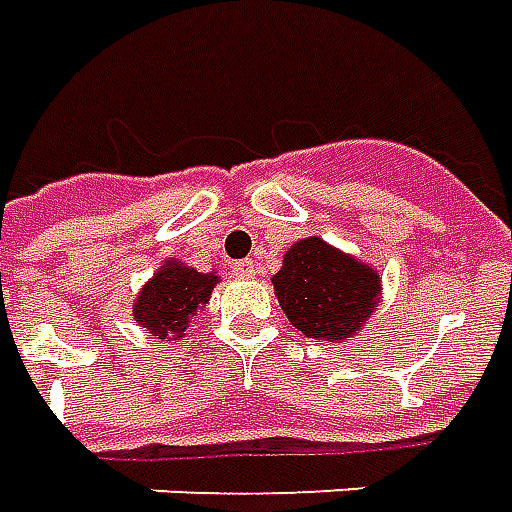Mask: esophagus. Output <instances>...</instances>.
<instances>
[{
	"mask_svg": "<svg viewBox=\"0 0 512 512\" xmlns=\"http://www.w3.org/2000/svg\"><path fill=\"white\" fill-rule=\"evenodd\" d=\"M231 270H234L237 278H253L256 275V264L250 262V259H242V262L231 264Z\"/></svg>",
	"mask_w": 512,
	"mask_h": 512,
	"instance_id": "obj_1",
	"label": "esophagus"
}]
</instances>
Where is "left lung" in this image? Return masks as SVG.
I'll return each instance as SVG.
<instances>
[{
  "label": "left lung",
  "instance_id": "left-lung-1",
  "mask_svg": "<svg viewBox=\"0 0 512 512\" xmlns=\"http://www.w3.org/2000/svg\"><path fill=\"white\" fill-rule=\"evenodd\" d=\"M273 289L286 320L308 339L347 342L380 303V273L322 237L297 239L284 253Z\"/></svg>",
  "mask_w": 512,
  "mask_h": 512
}]
</instances>
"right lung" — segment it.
I'll use <instances>...</instances> for the list:
<instances>
[{
	"instance_id": "obj_1",
	"label": "right lung",
	"mask_w": 512,
	"mask_h": 512,
	"mask_svg": "<svg viewBox=\"0 0 512 512\" xmlns=\"http://www.w3.org/2000/svg\"><path fill=\"white\" fill-rule=\"evenodd\" d=\"M217 284L220 275L215 270L198 273L179 259H165L134 297V322L154 339H181L198 311H204Z\"/></svg>"
}]
</instances>
